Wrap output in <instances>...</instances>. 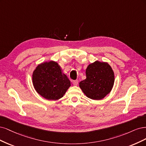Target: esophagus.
I'll use <instances>...</instances> for the list:
<instances>
[{"label": "esophagus", "instance_id": "1", "mask_svg": "<svg viewBox=\"0 0 146 146\" xmlns=\"http://www.w3.org/2000/svg\"><path fill=\"white\" fill-rule=\"evenodd\" d=\"M72 84L74 86H77L78 84V80H73V81H72Z\"/></svg>", "mask_w": 146, "mask_h": 146}]
</instances>
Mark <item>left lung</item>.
Here are the masks:
<instances>
[{
  "label": "left lung",
  "instance_id": "left-lung-1",
  "mask_svg": "<svg viewBox=\"0 0 146 146\" xmlns=\"http://www.w3.org/2000/svg\"><path fill=\"white\" fill-rule=\"evenodd\" d=\"M86 74V79L79 82V87L88 98L100 100L111 92L115 75L107 62L96 60L89 64Z\"/></svg>",
  "mask_w": 146,
  "mask_h": 146
}]
</instances>
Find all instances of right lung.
Wrapping results in <instances>:
<instances>
[{
  "instance_id": "obj_1",
  "label": "right lung",
  "mask_w": 146,
  "mask_h": 146,
  "mask_svg": "<svg viewBox=\"0 0 146 146\" xmlns=\"http://www.w3.org/2000/svg\"><path fill=\"white\" fill-rule=\"evenodd\" d=\"M32 80L37 93L48 100H59L71 86L67 76L53 60L37 65L33 73Z\"/></svg>"
}]
</instances>
